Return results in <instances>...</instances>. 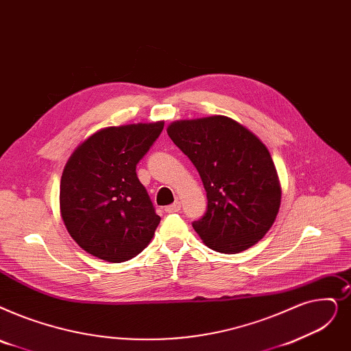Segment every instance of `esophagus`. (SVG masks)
<instances>
[{
  "label": "esophagus",
  "mask_w": 351,
  "mask_h": 351,
  "mask_svg": "<svg viewBox=\"0 0 351 351\" xmlns=\"http://www.w3.org/2000/svg\"><path fill=\"white\" fill-rule=\"evenodd\" d=\"M178 210H180V202L179 201L173 202L172 205H167L165 208V212H167V213H173V212H178Z\"/></svg>",
  "instance_id": "esophagus-1"
}]
</instances>
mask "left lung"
I'll use <instances>...</instances> for the list:
<instances>
[{"instance_id": "left-lung-1", "label": "left lung", "mask_w": 351, "mask_h": 351, "mask_svg": "<svg viewBox=\"0 0 351 351\" xmlns=\"http://www.w3.org/2000/svg\"><path fill=\"white\" fill-rule=\"evenodd\" d=\"M167 134L199 172L205 215L192 223L210 250L238 254L263 239L281 204V186L265 145L226 116L178 120Z\"/></svg>"}]
</instances>
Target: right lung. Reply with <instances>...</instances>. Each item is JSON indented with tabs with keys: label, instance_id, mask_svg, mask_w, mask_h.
<instances>
[{
	"label": "right lung",
	"instance_id": "1",
	"mask_svg": "<svg viewBox=\"0 0 351 351\" xmlns=\"http://www.w3.org/2000/svg\"><path fill=\"white\" fill-rule=\"evenodd\" d=\"M163 125L101 129L67 160L60 182V212L69 234L86 252L125 263L154 238L160 217L136 175V165Z\"/></svg>",
	"mask_w": 351,
	"mask_h": 351
}]
</instances>
